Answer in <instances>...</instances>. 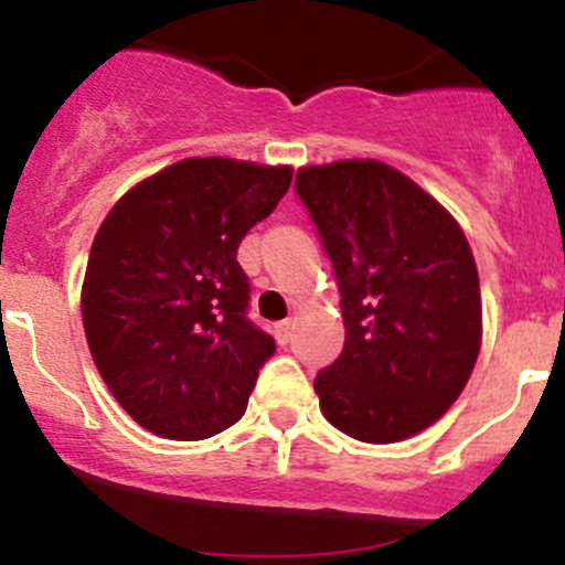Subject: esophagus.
Masks as SVG:
<instances>
[{"instance_id":"esophagus-1","label":"esophagus","mask_w":565,"mask_h":565,"mask_svg":"<svg viewBox=\"0 0 565 565\" xmlns=\"http://www.w3.org/2000/svg\"><path fill=\"white\" fill-rule=\"evenodd\" d=\"M292 330H295V322H292V319H284V322H278L276 328H273V335H276L278 344L287 347L289 341H292Z\"/></svg>"}]
</instances>
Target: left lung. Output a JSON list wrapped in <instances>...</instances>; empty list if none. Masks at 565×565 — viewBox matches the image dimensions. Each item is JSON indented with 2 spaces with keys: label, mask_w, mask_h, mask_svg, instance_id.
Wrapping results in <instances>:
<instances>
[{
  "label": "left lung",
  "mask_w": 565,
  "mask_h": 565,
  "mask_svg": "<svg viewBox=\"0 0 565 565\" xmlns=\"http://www.w3.org/2000/svg\"><path fill=\"white\" fill-rule=\"evenodd\" d=\"M295 191L333 262L347 339L317 374L324 418L361 443H398L459 398L481 350V287L465 232L380 161L303 167Z\"/></svg>",
  "instance_id": "obj_1"
}]
</instances>
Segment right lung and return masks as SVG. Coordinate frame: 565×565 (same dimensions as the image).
<instances>
[{"instance_id":"obj_1","label":"right lung","mask_w":565,"mask_h":565,"mask_svg":"<svg viewBox=\"0 0 565 565\" xmlns=\"http://www.w3.org/2000/svg\"><path fill=\"white\" fill-rule=\"evenodd\" d=\"M289 182V167L185 158L130 188L100 224L84 333L108 391L152 435L204 440L246 413L276 341L248 319L237 246Z\"/></svg>"}]
</instances>
